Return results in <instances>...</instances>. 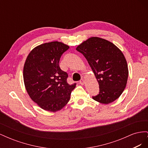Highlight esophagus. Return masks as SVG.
<instances>
[{"instance_id":"1","label":"esophagus","mask_w":148,"mask_h":148,"mask_svg":"<svg viewBox=\"0 0 148 148\" xmlns=\"http://www.w3.org/2000/svg\"><path fill=\"white\" fill-rule=\"evenodd\" d=\"M79 84H81L82 85H83L84 84V79H82L79 81Z\"/></svg>"}]
</instances>
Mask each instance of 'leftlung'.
Instances as JSON below:
<instances>
[{"mask_svg":"<svg viewBox=\"0 0 148 148\" xmlns=\"http://www.w3.org/2000/svg\"><path fill=\"white\" fill-rule=\"evenodd\" d=\"M86 58L99 86V93L92 99L108 104L120 96L128 77L127 62L122 52L104 39L91 37L77 47Z\"/></svg>","mask_w":148,"mask_h":148,"instance_id":"1","label":"left lung"}]
</instances>
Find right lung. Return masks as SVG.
<instances>
[{"label": "right lung", "instance_id": "add662e5", "mask_svg": "<svg viewBox=\"0 0 148 148\" xmlns=\"http://www.w3.org/2000/svg\"><path fill=\"white\" fill-rule=\"evenodd\" d=\"M69 46L53 41L34 48L23 67L25 86L31 99L41 109L55 112L69 102L76 83L66 82L68 74L62 70L59 60Z\"/></svg>", "mask_w": 148, "mask_h": 148}]
</instances>
